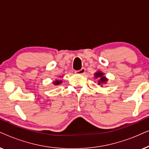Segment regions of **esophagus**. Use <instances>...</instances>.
I'll use <instances>...</instances> for the list:
<instances>
[{
  "instance_id": "34e87169",
  "label": "esophagus",
  "mask_w": 149,
  "mask_h": 149,
  "mask_svg": "<svg viewBox=\"0 0 149 149\" xmlns=\"http://www.w3.org/2000/svg\"><path fill=\"white\" fill-rule=\"evenodd\" d=\"M85 71H86V69L83 67V68L80 69V70L76 71V73H78V74H80V75H84L85 73Z\"/></svg>"
}]
</instances>
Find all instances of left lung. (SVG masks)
Here are the masks:
<instances>
[{
  "instance_id": "1",
  "label": "left lung",
  "mask_w": 149,
  "mask_h": 149,
  "mask_svg": "<svg viewBox=\"0 0 149 149\" xmlns=\"http://www.w3.org/2000/svg\"><path fill=\"white\" fill-rule=\"evenodd\" d=\"M95 78H98V84L102 86V84H106L107 81L108 80L106 78V76H104V73H102V71H97L96 73H95Z\"/></svg>"
}]
</instances>
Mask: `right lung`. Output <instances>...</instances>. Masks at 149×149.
I'll use <instances>...</instances> for the list:
<instances>
[{"mask_svg":"<svg viewBox=\"0 0 149 149\" xmlns=\"http://www.w3.org/2000/svg\"><path fill=\"white\" fill-rule=\"evenodd\" d=\"M61 83H62V80H56L55 81H54V82H53V84H54V85L61 84Z\"/></svg>","mask_w":149,"mask_h":149,"instance_id":"right-lung-1","label":"right lung"}]
</instances>
